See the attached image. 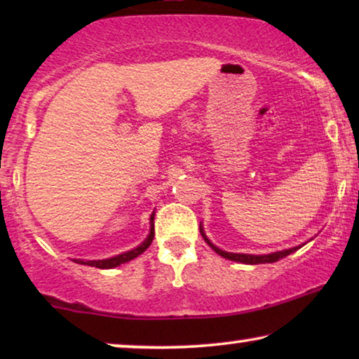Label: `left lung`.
<instances>
[{"instance_id":"1","label":"left lung","mask_w":359,"mask_h":359,"mask_svg":"<svg viewBox=\"0 0 359 359\" xmlns=\"http://www.w3.org/2000/svg\"><path fill=\"white\" fill-rule=\"evenodd\" d=\"M201 235H203V238L208 242V245L210 248L214 250L215 253L220 255V257L230 259V262H238V263H245V264H259V263H274L278 262V259H281L284 257H287V255H291L296 252L302 247V245H299V247H292L289 250H281V252H274V253H268V255H245V253H230V252H224V250H220L215 247V245L210 242V240L205 237L204 233V229L201 227Z\"/></svg>"}]
</instances>
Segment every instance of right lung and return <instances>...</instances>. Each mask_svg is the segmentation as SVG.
<instances>
[{"mask_svg": "<svg viewBox=\"0 0 359 359\" xmlns=\"http://www.w3.org/2000/svg\"><path fill=\"white\" fill-rule=\"evenodd\" d=\"M154 219H155V214L150 215V233L149 237H147L144 242H142L139 247L137 248H132L130 252H126V253H121L117 255V257H112V258H106V259H73L75 263H80V264H88V266H96L100 269H111V268H116L119 266L122 263H127L130 262V259H134L139 257L145 252L147 248L150 247L151 240H154V235H155V227H154Z\"/></svg>", "mask_w": 359, "mask_h": 359, "instance_id": "add662e5", "label": "right lung"}]
</instances>
